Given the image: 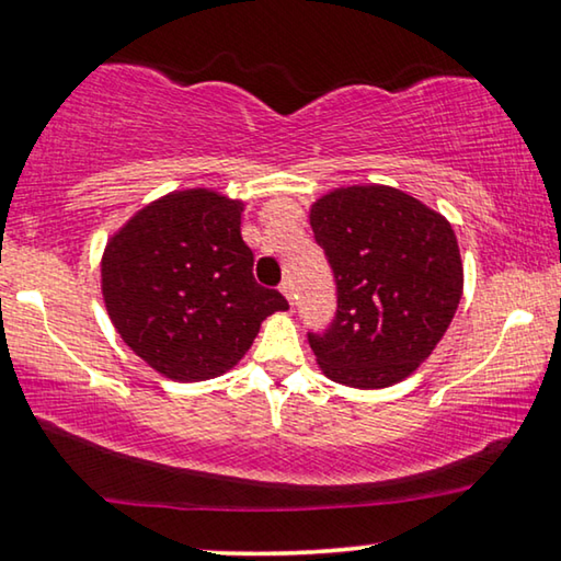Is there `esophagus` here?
I'll return each mask as SVG.
<instances>
[{
	"label": "esophagus",
	"mask_w": 561,
	"mask_h": 561,
	"mask_svg": "<svg viewBox=\"0 0 561 561\" xmlns=\"http://www.w3.org/2000/svg\"><path fill=\"white\" fill-rule=\"evenodd\" d=\"M280 293H283V296H286V300L293 306V300H296V290H293V280L290 278H286V280L280 283Z\"/></svg>",
	"instance_id": "obj_1"
}]
</instances>
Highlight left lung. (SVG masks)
<instances>
[{"label":"left lung","instance_id":"1","mask_svg":"<svg viewBox=\"0 0 561 561\" xmlns=\"http://www.w3.org/2000/svg\"><path fill=\"white\" fill-rule=\"evenodd\" d=\"M308 218L339 288L331 329L308 333L318 366L351 389L409 378L444 339L463 293L451 222L389 185L335 187Z\"/></svg>","mask_w":561,"mask_h":561}]
</instances>
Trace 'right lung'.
I'll list each match as a JSON object with an SVG mask.
<instances>
[{"label":"right lung","mask_w":561,"mask_h":561,"mask_svg":"<svg viewBox=\"0 0 561 561\" xmlns=\"http://www.w3.org/2000/svg\"><path fill=\"white\" fill-rule=\"evenodd\" d=\"M245 203L208 187L158 197L112 232L100 263L115 331L160 376H222L253 346L265 318L288 310L257 286L240 236Z\"/></svg>","instance_id":"right-lung-1"}]
</instances>
